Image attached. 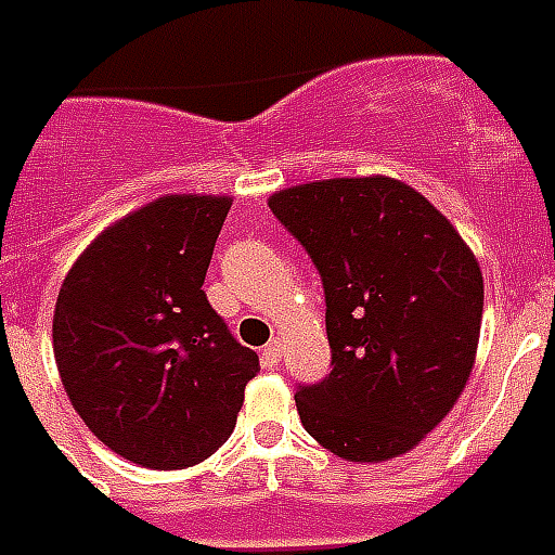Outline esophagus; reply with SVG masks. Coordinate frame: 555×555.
Listing matches in <instances>:
<instances>
[{
    "instance_id": "esophagus-1",
    "label": "esophagus",
    "mask_w": 555,
    "mask_h": 555,
    "mask_svg": "<svg viewBox=\"0 0 555 555\" xmlns=\"http://www.w3.org/2000/svg\"><path fill=\"white\" fill-rule=\"evenodd\" d=\"M283 357V348H281V341H269L266 348H262V362L266 365H278Z\"/></svg>"
}]
</instances>
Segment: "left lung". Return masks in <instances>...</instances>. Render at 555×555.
<instances>
[{"label":"left lung","instance_id":"obj_1","mask_svg":"<svg viewBox=\"0 0 555 555\" xmlns=\"http://www.w3.org/2000/svg\"><path fill=\"white\" fill-rule=\"evenodd\" d=\"M322 274L333 372L298 386L304 430L348 462L412 451L465 389L482 272L456 228L395 178H331L269 198Z\"/></svg>","mask_w":555,"mask_h":555}]
</instances>
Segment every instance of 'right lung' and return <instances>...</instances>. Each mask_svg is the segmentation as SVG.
I'll use <instances>...</instances> for the list:
<instances>
[{"mask_svg": "<svg viewBox=\"0 0 555 555\" xmlns=\"http://www.w3.org/2000/svg\"><path fill=\"white\" fill-rule=\"evenodd\" d=\"M228 195H164L87 245L61 283L52 345L66 395L99 441L143 468L222 448L260 357L204 295Z\"/></svg>", "mask_w": 555, "mask_h": 555, "instance_id": "right-lung-1", "label": "right lung"}]
</instances>
